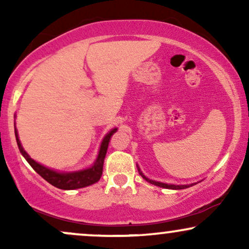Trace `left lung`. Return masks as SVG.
<instances>
[{
	"label": "left lung",
	"instance_id": "obj_1",
	"mask_svg": "<svg viewBox=\"0 0 249 249\" xmlns=\"http://www.w3.org/2000/svg\"><path fill=\"white\" fill-rule=\"evenodd\" d=\"M137 168H138V172L141 176L144 178L146 181L150 182V184L152 185H156V186H159V187H162V188H168V190H184V188H187L190 186H193V185H196V182L194 184H190V185H173V184H165V182H160V181H156V180H151L148 179L147 177L144 176V173L142 172V170L139 168L138 165H137Z\"/></svg>",
	"mask_w": 249,
	"mask_h": 249
}]
</instances>
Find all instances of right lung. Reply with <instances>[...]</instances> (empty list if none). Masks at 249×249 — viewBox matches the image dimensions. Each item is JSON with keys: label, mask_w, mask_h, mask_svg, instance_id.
Returning a JSON list of instances; mask_svg holds the SVG:
<instances>
[{"label": "right lung", "mask_w": 249, "mask_h": 249, "mask_svg": "<svg viewBox=\"0 0 249 249\" xmlns=\"http://www.w3.org/2000/svg\"><path fill=\"white\" fill-rule=\"evenodd\" d=\"M15 125V124H14ZM118 128L115 127L110 131V132L105 134V137L103 138L101 147H99L98 156H97L93 165H91L90 167L84 168V170L79 171H73V172H58V171L53 170L44 165L39 164L34 160L33 158L25 152V150L22 146L21 141L18 138V132H17L16 126H15V137L17 142V146L19 148V152L22 153V156L24 157L25 160L30 164V166L36 171L43 179L47 180L49 184L53 185L57 188H61V190H77V188H83L90 186V185L95 184L101 179L102 173H103V165H104V159L107 156V151L108 146V142H110L111 136L116 132Z\"/></svg>", "instance_id": "add662e5"}]
</instances>
